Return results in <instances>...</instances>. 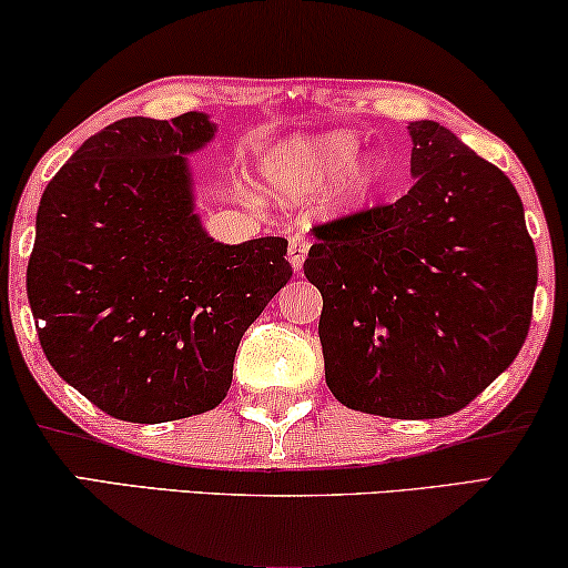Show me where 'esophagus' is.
<instances>
[{
    "label": "esophagus",
    "mask_w": 568,
    "mask_h": 568,
    "mask_svg": "<svg viewBox=\"0 0 568 568\" xmlns=\"http://www.w3.org/2000/svg\"><path fill=\"white\" fill-rule=\"evenodd\" d=\"M307 251H310V243H307L305 235H300V232H297V235L290 237V247H286V253H290V263H292V268L297 271V274H302V263H305Z\"/></svg>",
    "instance_id": "esophagus-1"
}]
</instances>
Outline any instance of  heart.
<instances>
[{"instance_id": "obj_1", "label": "heart", "mask_w": 568, "mask_h": 568, "mask_svg": "<svg viewBox=\"0 0 568 568\" xmlns=\"http://www.w3.org/2000/svg\"><path fill=\"white\" fill-rule=\"evenodd\" d=\"M359 139L352 131H328L315 136H294L263 154V181L278 199H305L338 181L354 164ZM379 181V162L355 165L344 181V199L359 201Z\"/></svg>"}]
</instances>
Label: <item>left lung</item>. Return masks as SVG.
I'll return each instance as SVG.
<instances>
[{
    "instance_id": "1",
    "label": "left lung",
    "mask_w": 568,
    "mask_h": 568,
    "mask_svg": "<svg viewBox=\"0 0 568 568\" xmlns=\"http://www.w3.org/2000/svg\"><path fill=\"white\" fill-rule=\"evenodd\" d=\"M416 183L395 204L315 224L325 383L346 408L442 418L523 348L538 255L499 168L437 121L408 123Z\"/></svg>"
}]
</instances>
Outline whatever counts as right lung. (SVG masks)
<instances>
[{"mask_svg": "<svg viewBox=\"0 0 568 568\" xmlns=\"http://www.w3.org/2000/svg\"><path fill=\"white\" fill-rule=\"evenodd\" d=\"M206 113L121 119L45 185L28 300L45 359L108 416L162 424L220 406L243 333L292 278L284 237L224 245L193 212L185 154Z\"/></svg>", "mask_w": 568, "mask_h": 568, "instance_id": "right-lung-1", "label": "right lung"}]
</instances>
